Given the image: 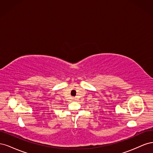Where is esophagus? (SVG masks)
Returning <instances> with one entry per match:
<instances>
[{
	"label": "esophagus",
	"mask_w": 153,
	"mask_h": 153,
	"mask_svg": "<svg viewBox=\"0 0 153 153\" xmlns=\"http://www.w3.org/2000/svg\"><path fill=\"white\" fill-rule=\"evenodd\" d=\"M72 100H73V101H75V98H73V99H72Z\"/></svg>",
	"instance_id": "esophagus-1"
}]
</instances>
